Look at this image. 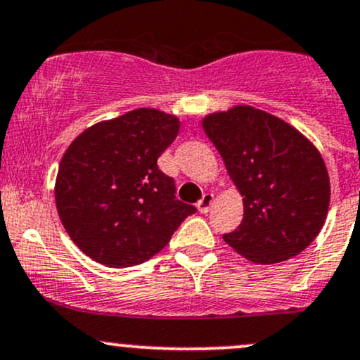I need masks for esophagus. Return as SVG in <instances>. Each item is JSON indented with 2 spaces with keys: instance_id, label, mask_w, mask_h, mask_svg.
<instances>
[{
  "instance_id": "esophagus-1",
  "label": "esophagus",
  "mask_w": 360,
  "mask_h": 360,
  "mask_svg": "<svg viewBox=\"0 0 360 360\" xmlns=\"http://www.w3.org/2000/svg\"><path fill=\"white\" fill-rule=\"evenodd\" d=\"M213 199H214L213 194H210V192H207V194L202 195L201 201L198 202V210L201 211V213H207V211H210L211 205H213Z\"/></svg>"
}]
</instances>
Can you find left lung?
<instances>
[{
  "mask_svg": "<svg viewBox=\"0 0 360 360\" xmlns=\"http://www.w3.org/2000/svg\"><path fill=\"white\" fill-rule=\"evenodd\" d=\"M240 195L244 217L224 240L250 262L277 263L302 253L324 225L329 176L298 129L250 105L202 121Z\"/></svg>",
  "mask_w": 360,
  "mask_h": 360,
  "instance_id": "8db88e82",
  "label": "left lung"
}]
</instances>
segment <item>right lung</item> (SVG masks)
I'll return each instance as SVG.
<instances>
[{"mask_svg": "<svg viewBox=\"0 0 360 360\" xmlns=\"http://www.w3.org/2000/svg\"><path fill=\"white\" fill-rule=\"evenodd\" d=\"M180 121L136 109L94 124L65 150L55 202L70 239L91 260L123 269L147 262L195 206L175 198V180L158 166Z\"/></svg>", "mask_w": 360, "mask_h": 360, "instance_id": "obj_1", "label": "right lung"}]
</instances>
